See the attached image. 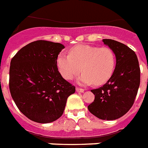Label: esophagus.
<instances>
[{
	"label": "esophagus",
	"instance_id": "34e87169",
	"mask_svg": "<svg viewBox=\"0 0 148 148\" xmlns=\"http://www.w3.org/2000/svg\"><path fill=\"white\" fill-rule=\"evenodd\" d=\"M77 92H79V93H84V90L82 88H79V87H77L76 88Z\"/></svg>",
	"mask_w": 148,
	"mask_h": 148
}]
</instances>
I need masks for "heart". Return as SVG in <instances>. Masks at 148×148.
Masks as SVG:
<instances>
[{"label":"heart","mask_w":148,"mask_h":148,"mask_svg":"<svg viewBox=\"0 0 148 148\" xmlns=\"http://www.w3.org/2000/svg\"><path fill=\"white\" fill-rule=\"evenodd\" d=\"M58 69L66 80H71L81 70L77 79L80 84L99 86L111 77L115 70L116 56L108 47L77 45L71 48L69 55L61 53L57 58Z\"/></svg>","instance_id":"b5f03b06"}]
</instances>
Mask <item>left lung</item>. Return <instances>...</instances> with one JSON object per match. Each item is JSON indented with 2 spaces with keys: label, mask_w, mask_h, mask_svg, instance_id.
Instances as JSON below:
<instances>
[{
  "label": "left lung",
  "mask_w": 148,
  "mask_h": 148,
  "mask_svg": "<svg viewBox=\"0 0 148 148\" xmlns=\"http://www.w3.org/2000/svg\"><path fill=\"white\" fill-rule=\"evenodd\" d=\"M103 42L116 55V68L105 84L91 90L95 99L87 108L100 119L115 120L133 106L140 85V67L136 54L129 47L112 39Z\"/></svg>",
  "instance_id": "left-lung-1"
}]
</instances>
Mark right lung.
Returning a JSON list of instances; mask_svg holds the SVG:
<instances>
[{"instance_id":"right-lung-1","label":"right lung","mask_w":148,"mask_h":148,"mask_svg":"<svg viewBox=\"0 0 148 148\" xmlns=\"http://www.w3.org/2000/svg\"><path fill=\"white\" fill-rule=\"evenodd\" d=\"M62 44L38 40L23 47L11 59L9 88L20 111L33 122H52L62 116L75 86L58 70Z\"/></svg>"}]
</instances>
